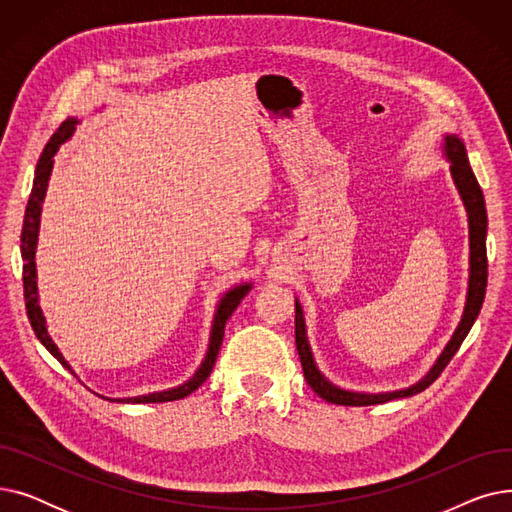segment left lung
<instances>
[{
  "label": "left lung",
  "mask_w": 512,
  "mask_h": 512,
  "mask_svg": "<svg viewBox=\"0 0 512 512\" xmlns=\"http://www.w3.org/2000/svg\"><path fill=\"white\" fill-rule=\"evenodd\" d=\"M444 153L450 159V174L454 178L456 188L463 197L467 215H469V247H471V274H469V292H467V305H465V313L459 328H456L452 340L448 342V346L444 348V353L440 355V359L436 361V365L432 367L425 378L407 388V390H396V392H384V394H361V392H348L342 388H336L334 384H330L324 375L319 373V369L315 367L311 348L307 342V334H305V319H303V309L299 303H294V342H297V351L301 357V365H303V373L307 384L313 388V392L317 396L324 398L326 402H332V405H342V407H367V405H382V402L394 400V398H405V396H413L423 392L427 386H432L438 375L446 369V365L450 363V359L454 357V353L459 351V346L463 344L465 336L469 334L473 321L479 315L483 297H486V286H488V255H486V230H488V215H486V201H483V193L481 186L469 166L467 159V149L463 145V141L452 134V137L444 139Z\"/></svg>",
  "instance_id": "left-lung-1"
}]
</instances>
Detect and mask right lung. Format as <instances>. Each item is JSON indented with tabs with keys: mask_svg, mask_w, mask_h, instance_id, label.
I'll list each match as a JSON object with an SVG mask.
<instances>
[{
	"mask_svg": "<svg viewBox=\"0 0 512 512\" xmlns=\"http://www.w3.org/2000/svg\"><path fill=\"white\" fill-rule=\"evenodd\" d=\"M78 124V120L68 118L66 122L60 124V128L53 132V137L49 139V143L45 145L39 164L35 170V182H33V191L29 197V205H26L24 211V226H22V284H24V303H26V315L31 319V326L35 330V336L41 340V344L47 348V351L56 357L64 367L70 369V365L64 361V357L60 355L58 346L53 344V340L47 334L45 328V317L43 311L39 307V299H37V270H35V249H37V234H39V218H41V203L47 191V180L53 168V155L58 153L60 145L64 141L70 139V134L74 132V126ZM251 290V284H242L236 286L232 290L226 292V297L220 301L218 305V313H215L213 326H211V338H209V351L205 355V361L201 363L199 371L193 375L191 380L184 382L178 388L172 390H164V392H153V394H145V396H134V398H107L112 402H170V400H180L184 396H188L191 392H195L207 378L215 365V359H218L220 346L224 340V328L228 317L234 313V309L238 307V303L242 301V297Z\"/></svg>",
	"mask_w": 512,
	"mask_h": 512,
	"instance_id": "obj_1",
	"label": "right lung"
}]
</instances>
